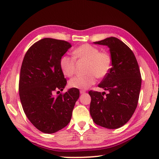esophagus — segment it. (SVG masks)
<instances>
[{
    "mask_svg": "<svg viewBox=\"0 0 159 159\" xmlns=\"http://www.w3.org/2000/svg\"><path fill=\"white\" fill-rule=\"evenodd\" d=\"M85 92H86V91H85V90H84V89L80 90V93H81V94H83V93H85Z\"/></svg>",
    "mask_w": 159,
    "mask_h": 159,
    "instance_id": "obj_1",
    "label": "esophagus"
}]
</instances>
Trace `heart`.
<instances>
[{"instance_id":"1","label":"heart","mask_w":159,"mask_h":159,"mask_svg":"<svg viewBox=\"0 0 159 159\" xmlns=\"http://www.w3.org/2000/svg\"><path fill=\"white\" fill-rule=\"evenodd\" d=\"M74 56H63L60 59V68L66 76H72L75 72L76 59L87 62V74L78 76L70 80L72 88L86 89L95 84L97 77L103 79L109 74L112 67V58L109 52L100 51L98 48L89 43H84L73 51Z\"/></svg>"}]
</instances>
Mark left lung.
Instances as JSON below:
<instances>
[{
  "label": "left lung",
  "instance_id": "1",
  "mask_svg": "<svg viewBox=\"0 0 159 159\" xmlns=\"http://www.w3.org/2000/svg\"><path fill=\"white\" fill-rule=\"evenodd\" d=\"M109 48L112 67L98 85L109 93L90 90V115L94 123L109 129L126 124L139 100L141 76L136 57L126 44L114 37L94 42ZM106 96H104V94Z\"/></svg>",
  "mask_w": 159,
  "mask_h": 159
}]
</instances>
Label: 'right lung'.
<instances>
[{"label": "right lung", "mask_w": 159, "mask_h": 159, "mask_svg": "<svg viewBox=\"0 0 159 159\" xmlns=\"http://www.w3.org/2000/svg\"><path fill=\"white\" fill-rule=\"evenodd\" d=\"M71 46L64 40L43 38L33 43L24 57L19 78L20 102L29 121L42 133L51 134L66 127L79 98L76 88L59 93L67 84L60 59Z\"/></svg>", "instance_id": "right-lung-1"}]
</instances>
